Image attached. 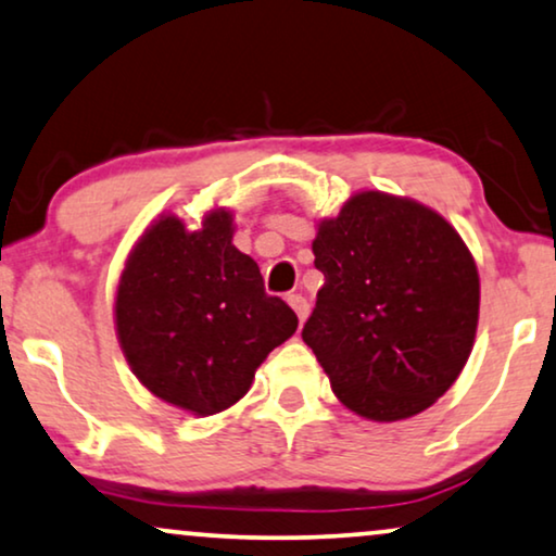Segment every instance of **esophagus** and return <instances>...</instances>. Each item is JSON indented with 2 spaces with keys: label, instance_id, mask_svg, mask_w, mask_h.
<instances>
[{
  "label": "esophagus",
  "instance_id": "obj_1",
  "mask_svg": "<svg viewBox=\"0 0 556 556\" xmlns=\"http://www.w3.org/2000/svg\"><path fill=\"white\" fill-rule=\"evenodd\" d=\"M287 302H290V307L294 309V313H298L300 323H305V317H307V313H309L307 300L302 298V294H290V298H287Z\"/></svg>",
  "mask_w": 556,
  "mask_h": 556
}]
</instances>
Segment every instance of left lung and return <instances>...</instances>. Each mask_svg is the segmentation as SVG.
<instances>
[{
  "label": "left lung",
  "mask_w": 556,
  "mask_h": 556,
  "mask_svg": "<svg viewBox=\"0 0 556 556\" xmlns=\"http://www.w3.org/2000/svg\"><path fill=\"white\" fill-rule=\"evenodd\" d=\"M325 274L302 340L348 409L399 421L453 387L476 343L480 279L460 233L412 198L361 190L317 224Z\"/></svg>",
  "instance_id": "1"
}]
</instances>
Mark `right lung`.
Here are the masks:
<instances>
[{
  "instance_id": "1",
  "label": "right lung",
  "mask_w": 556,
  "mask_h": 556,
  "mask_svg": "<svg viewBox=\"0 0 556 556\" xmlns=\"http://www.w3.org/2000/svg\"><path fill=\"white\" fill-rule=\"evenodd\" d=\"M131 371L162 402L198 417L233 406L256 368L298 330L264 292L256 262L233 247V216L213 208L190 231L165 213L129 251L114 302Z\"/></svg>"
}]
</instances>
